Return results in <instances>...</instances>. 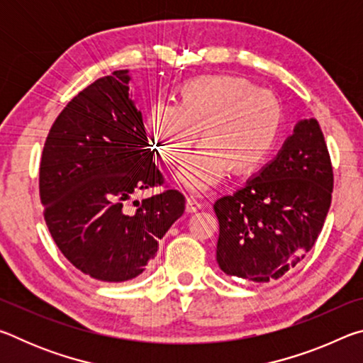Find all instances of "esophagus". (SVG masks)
Wrapping results in <instances>:
<instances>
[{
    "mask_svg": "<svg viewBox=\"0 0 363 363\" xmlns=\"http://www.w3.org/2000/svg\"><path fill=\"white\" fill-rule=\"evenodd\" d=\"M200 208H201V203L195 199V196H187V200H186L187 213H195V211H199Z\"/></svg>",
    "mask_w": 363,
    "mask_h": 363,
    "instance_id": "1",
    "label": "esophagus"
}]
</instances>
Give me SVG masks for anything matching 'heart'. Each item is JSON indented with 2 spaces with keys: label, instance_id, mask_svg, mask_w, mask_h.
I'll list each match as a JSON object with an SVG mask.
<instances>
[{
  "label": "heart",
  "instance_id": "1",
  "mask_svg": "<svg viewBox=\"0 0 363 363\" xmlns=\"http://www.w3.org/2000/svg\"><path fill=\"white\" fill-rule=\"evenodd\" d=\"M285 125L284 104L245 78L210 75L182 83L173 104H152L147 138L168 164L186 158L196 138L203 144L187 158L176 179L192 192L216 186L232 169L253 174L277 149Z\"/></svg>",
  "mask_w": 363,
  "mask_h": 363
}]
</instances>
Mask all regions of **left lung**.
Here are the masks:
<instances>
[{"mask_svg": "<svg viewBox=\"0 0 363 363\" xmlns=\"http://www.w3.org/2000/svg\"><path fill=\"white\" fill-rule=\"evenodd\" d=\"M333 167L318 121H299L274 162L214 203L216 261L227 275L266 284L304 259L327 218Z\"/></svg>", "mask_w": 363, "mask_h": 363, "instance_id": "1", "label": "left lung"}]
</instances>
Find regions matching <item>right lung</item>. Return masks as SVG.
Wrapping results in <instances>:
<instances>
[{"label": "right lung", "instance_id": "right-lung-1", "mask_svg": "<svg viewBox=\"0 0 363 363\" xmlns=\"http://www.w3.org/2000/svg\"><path fill=\"white\" fill-rule=\"evenodd\" d=\"M128 83V70H115L79 91L52 123L40 163L52 240L83 274L115 284L144 272L186 208L174 189L126 206L164 184Z\"/></svg>", "mask_w": 363, "mask_h": 363}]
</instances>
